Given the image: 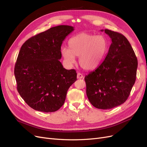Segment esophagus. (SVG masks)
<instances>
[{"instance_id": "esophagus-1", "label": "esophagus", "mask_w": 147, "mask_h": 147, "mask_svg": "<svg viewBox=\"0 0 147 147\" xmlns=\"http://www.w3.org/2000/svg\"><path fill=\"white\" fill-rule=\"evenodd\" d=\"M77 78H78V79H83L84 78V76L82 74L78 73V75H77Z\"/></svg>"}]
</instances>
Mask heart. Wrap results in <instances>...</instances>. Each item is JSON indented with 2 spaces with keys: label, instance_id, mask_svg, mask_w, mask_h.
Returning <instances> with one entry per match:
<instances>
[{
  "label": "heart",
  "instance_id": "heart-1",
  "mask_svg": "<svg viewBox=\"0 0 147 147\" xmlns=\"http://www.w3.org/2000/svg\"><path fill=\"white\" fill-rule=\"evenodd\" d=\"M68 47H63L61 53L68 64L76 63V57L85 70H93L102 64L109 49V43L103 35L82 33L69 38Z\"/></svg>",
  "mask_w": 147,
  "mask_h": 147
}]
</instances>
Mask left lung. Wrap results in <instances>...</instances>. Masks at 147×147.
<instances>
[{
	"label": "left lung",
	"mask_w": 147,
	"mask_h": 147,
	"mask_svg": "<svg viewBox=\"0 0 147 147\" xmlns=\"http://www.w3.org/2000/svg\"><path fill=\"white\" fill-rule=\"evenodd\" d=\"M111 44L102 64L84 78L86 95L99 109H111L124 103L134 85L138 60L131 45L123 34L105 29Z\"/></svg>",
	"instance_id": "1"
}]
</instances>
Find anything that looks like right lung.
Instances as JSON below:
<instances>
[{
    "mask_svg": "<svg viewBox=\"0 0 147 147\" xmlns=\"http://www.w3.org/2000/svg\"><path fill=\"white\" fill-rule=\"evenodd\" d=\"M73 30L69 26L53 27L30 38L21 46L14 68L17 90L35 110H59L68 89L77 80L75 69H65L59 61L61 45Z\"/></svg>",
    "mask_w": 147,
    "mask_h": 147,
    "instance_id": "obj_1",
    "label": "right lung"
}]
</instances>
